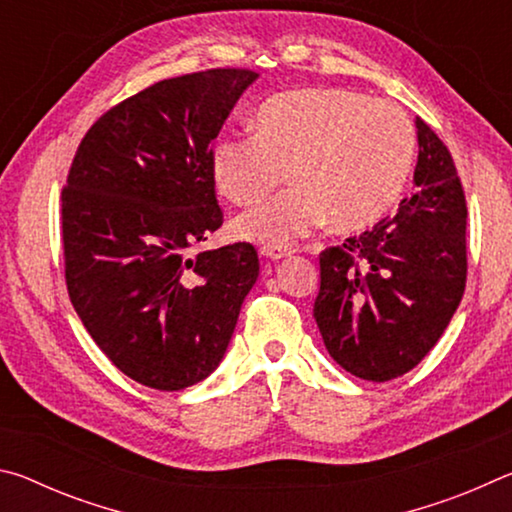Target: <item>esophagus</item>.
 Returning <instances> with one entry per match:
<instances>
[{
  "label": "esophagus",
  "instance_id": "34e87169",
  "mask_svg": "<svg viewBox=\"0 0 512 512\" xmlns=\"http://www.w3.org/2000/svg\"><path fill=\"white\" fill-rule=\"evenodd\" d=\"M259 255L266 259H282V257L291 255V248L289 246H262L259 248Z\"/></svg>",
  "mask_w": 512,
  "mask_h": 512
}]
</instances>
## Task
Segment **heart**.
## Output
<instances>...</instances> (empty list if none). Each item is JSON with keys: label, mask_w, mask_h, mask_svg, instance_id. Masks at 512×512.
Instances as JSON below:
<instances>
[{"label": "heart", "mask_w": 512, "mask_h": 512, "mask_svg": "<svg viewBox=\"0 0 512 512\" xmlns=\"http://www.w3.org/2000/svg\"><path fill=\"white\" fill-rule=\"evenodd\" d=\"M413 155V126L393 103L302 88L264 101L255 135L216 140L212 173L216 189L239 207L262 201L289 176L291 189L235 223L239 237L282 246L325 219L341 232L377 223L400 198Z\"/></svg>", "instance_id": "heart-1"}]
</instances>
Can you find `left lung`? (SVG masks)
<instances>
[{"label": "left lung", "instance_id": "left-lung-1", "mask_svg": "<svg viewBox=\"0 0 512 512\" xmlns=\"http://www.w3.org/2000/svg\"><path fill=\"white\" fill-rule=\"evenodd\" d=\"M415 192L343 246L320 253L314 318L350 375L388 381L427 357L461 305L467 207L452 153L415 119Z\"/></svg>", "mask_w": 512, "mask_h": 512}]
</instances>
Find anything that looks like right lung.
<instances>
[{"instance_id":"obj_1","label":"right lung","mask_w":512,"mask_h":512,"mask_svg":"<svg viewBox=\"0 0 512 512\" xmlns=\"http://www.w3.org/2000/svg\"><path fill=\"white\" fill-rule=\"evenodd\" d=\"M250 69L176 76L85 133L63 189L69 300L115 366L155 391L212 375L259 275L257 250H189L221 228L212 140Z\"/></svg>"}]
</instances>
